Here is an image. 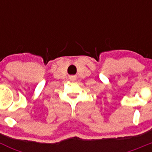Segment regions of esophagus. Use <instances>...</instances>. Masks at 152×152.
<instances>
[{
	"mask_svg": "<svg viewBox=\"0 0 152 152\" xmlns=\"http://www.w3.org/2000/svg\"><path fill=\"white\" fill-rule=\"evenodd\" d=\"M73 79H74V78H73Z\"/></svg>",
	"mask_w": 152,
	"mask_h": 152,
	"instance_id": "1",
	"label": "esophagus"
}]
</instances>
